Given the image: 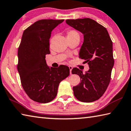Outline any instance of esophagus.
I'll list each match as a JSON object with an SVG mask.
<instances>
[{"instance_id":"1","label":"esophagus","mask_w":131,"mask_h":131,"mask_svg":"<svg viewBox=\"0 0 131 131\" xmlns=\"http://www.w3.org/2000/svg\"><path fill=\"white\" fill-rule=\"evenodd\" d=\"M69 69H70V73L71 74H72V70L73 69V67H72V66H69Z\"/></svg>"}]
</instances>
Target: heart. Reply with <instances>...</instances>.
I'll return each instance as SVG.
<instances>
[{
	"instance_id": "1",
	"label": "heart",
	"mask_w": 131,
	"mask_h": 131,
	"mask_svg": "<svg viewBox=\"0 0 131 131\" xmlns=\"http://www.w3.org/2000/svg\"><path fill=\"white\" fill-rule=\"evenodd\" d=\"M68 38H74L80 37V34L77 31L74 30H69L67 31Z\"/></svg>"
}]
</instances>
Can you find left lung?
<instances>
[{
	"label": "left lung",
	"instance_id": "1",
	"mask_svg": "<svg viewBox=\"0 0 131 131\" xmlns=\"http://www.w3.org/2000/svg\"><path fill=\"white\" fill-rule=\"evenodd\" d=\"M66 23L84 35L79 57L89 67L85 73L77 68L72 74L80 76L81 82L73 88L75 98L84 103L96 101L103 96L111 80L114 65L112 41L105 27L90 18L67 19Z\"/></svg>",
	"mask_w": 131,
	"mask_h": 131
}]
</instances>
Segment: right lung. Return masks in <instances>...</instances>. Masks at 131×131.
Instances as JSON below:
<instances>
[{"instance_id":"1","label":"right lung","mask_w":131,"mask_h":131,"mask_svg":"<svg viewBox=\"0 0 131 131\" xmlns=\"http://www.w3.org/2000/svg\"><path fill=\"white\" fill-rule=\"evenodd\" d=\"M64 19H42L24 31L18 48V71L23 89L30 98L39 103L55 99L59 83L70 74L68 66L57 68L47 65L46 55L50 53L51 31Z\"/></svg>"}]
</instances>
